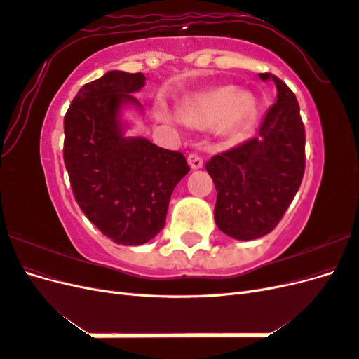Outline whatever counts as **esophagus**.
Returning <instances> with one entry per match:
<instances>
[{
    "instance_id": "obj_1",
    "label": "esophagus",
    "mask_w": 359,
    "mask_h": 359,
    "mask_svg": "<svg viewBox=\"0 0 359 359\" xmlns=\"http://www.w3.org/2000/svg\"><path fill=\"white\" fill-rule=\"evenodd\" d=\"M187 161H189V165H190V168L193 170L201 169L203 166V158L201 156H198V154H190L187 157Z\"/></svg>"
}]
</instances>
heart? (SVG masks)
<instances>
[{
    "instance_id": "heart-1",
    "label": "heart",
    "mask_w": 359,
    "mask_h": 359,
    "mask_svg": "<svg viewBox=\"0 0 359 359\" xmlns=\"http://www.w3.org/2000/svg\"><path fill=\"white\" fill-rule=\"evenodd\" d=\"M184 123L198 128L217 127L222 133L235 135L253 123L256 103L247 93L235 86H214L186 97L178 104Z\"/></svg>"
}]
</instances>
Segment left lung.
Instances as JSON below:
<instances>
[{
  "label": "left lung",
  "instance_id": "left-lung-1",
  "mask_svg": "<svg viewBox=\"0 0 359 359\" xmlns=\"http://www.w3.org/2000/svg\"><path fill=\"white\" fill-rule=\"evenodd\" d=\"M259 78L276 83L277 100L257 136L205 165L217 190L215 224L240 241L274 229L295 198L306 168V132L295 94L274 74L259 73Z\"/></svg>",
  "mask_w": 359,
  "mask_h": 359
}]
</instances>
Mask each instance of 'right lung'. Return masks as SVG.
<instances>
[{"mask_svg": "<svg viewBox=\"0 0 359 359\" xmlns=\"http://www.w3.org/2000/svg\"><path fill=\"white\" fill-rule=\"evenodd\" d=\"M142 73L112 70L85 83L64 116V165L82 212L116 244H145L165 227L173 189L190 168L178 151L126 136L123 111L144 107L133 95Z\"/></svg>", "mask_w": 359, "mask_h": 359, "instance_id": "obj_1", "label": "right lung"}]
</instances>
